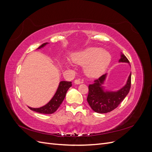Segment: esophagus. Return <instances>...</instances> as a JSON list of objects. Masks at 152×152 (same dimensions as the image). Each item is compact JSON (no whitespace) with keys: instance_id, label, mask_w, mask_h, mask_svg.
Returning <instances> with one entry per match:
<instances>
[{"instance_id":"esophagus-1","label":"esophagus","mask_w":152,"mask_h":152,"mask_svg":"<svg viewBox=\"0 0 152 152\" xmlns=\"http://www.w3.org/2000/svg\"><path fill=\"white\" fill-rule=\"evenodd\" d=\"M74 83H75V84L79 85V84H82V82L80 80H79V79H76V80H75V81H74Z\"/></svg>"}]
</instances>
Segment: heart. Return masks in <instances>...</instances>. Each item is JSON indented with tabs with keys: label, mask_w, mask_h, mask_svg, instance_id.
Returning a JSON list of instances; mask_svg holds the SVG:
<instances>
[{
	"label": "heart",
	"mask_w": 152,
	"mask_h": 152,
	"mask_svg": "<svg viewBox=\"0 0 152 152\" xmlns=\"http://www.w3.org/2000/svg\"><path fill=\"white\" fill-rule=\"evenodd\" d=\"M72 61L77 65L84 66L86 75L91 78L102 75L110 65L112 56L109 52L98 48H87L72 56ZM67 67H70L66 64Z\"/></svg>",
	"instance_id": "1"
}]
</instances>
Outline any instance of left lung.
<instances>
[{
	"label": "left lung",
	"mask_w": 152,
	"mask_h": 152,
	"mask_svg": "<svg viewBox=\"0 0 152 152\" xmlns=\"http://www.w3.org/2000/svg\"><path fill=\"white\" fill-rule=\"evenodd\" d=\"M118 62L129 64L127 58L122 53ZM107 75V73H105L98 79L94 80L93 84L89 85V94L87 101L93 111L98 113L110 112L115 109L126 97L131 88V72L126 84L116 91L108 90L104 86Z\"/></svg>",
	"instance_id": "obj_1"
}]
</instances>
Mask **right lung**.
Returning <instances> with one entry per match:
<instances>
[{
    "label": "right lung",
    "mask_w": 152,
    "mask_h": 152,
    "mask_svg": "<svg viewBox=\"0 0 152 152\" xmlns=\"http://www.w3.org/2000/svg\"><path fill=\"white\" fill-rule=\"evenodd\" d=\"M48 42H45L40 45L37 48V49H40L44 48L45 45L48 44ZM72 86L71 82L68 81H61L59 82L58 89L55 93L53 97L51 98L49 102L45 104L43 107L40 108H31L28 107L30 110H33L34 112H38L43 114H51L54 113L58 110L59 106L61 105L63 102L64 99L65 98L66 92L68 89Z\"/></svg>",
    "instance_id": "add662e5"
}]
</instances>
